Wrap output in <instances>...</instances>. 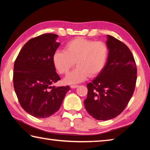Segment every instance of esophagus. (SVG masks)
I'll list each match as a JSON object with an SVG mask.
<instances>
[{"mask_svg":"<svg viewBox=\"0 0 150 150\" xmlns=\"http://www.w3.org/2000/svg\"><path fill=\"white\" fill-rule=\"evenodd\" d=\"M70 87L71 88H75L78 87V85H71Z\"/></svg>","mask_w":150,"mask_h":150,"instance_id":"1","label":"esophagus"}]
</instances>
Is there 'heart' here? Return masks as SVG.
<instances>
[{
    "label": "heart",
    "mask_w": 150,
    "mask_h": 150,
    "mask_svg": "<svg viewBox=\"0 0 150 150\" xmlns=\"http://www.w3.org/2000/svg\"><path fill=\"white\" fill-rule=\"evenodd\" d=\"M108 52L105 42L78 37L65 44V51H55L53 63L59 74L66 75L76 63L77 67L64 80L67 84H75L101 73L107 62Z\"/></svg>",
    "instance_id": "b5f03b06"
}]
</instances>
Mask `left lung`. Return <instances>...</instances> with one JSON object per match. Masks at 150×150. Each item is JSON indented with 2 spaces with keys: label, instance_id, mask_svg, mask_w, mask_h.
I'll list each match as a JSON object with an SVG mask.
<instances>
[{
  "label": "left lung",
  "instance_id": "1",
  "mask_svg": "<svg viewBox=\"0 0 150 150\" xmlns=\"http://www.w3.org/2000/svg\"><path fill=\"white\" fill-rule=\"evenodd\" d=\"M109 50L103 70L87 84L85 109L98 120H108L120 115L133 95L137 68L132 54L120 40L107 35Z\"/></svg>",
  "mask_w": 150,
  "mask_h": 150
}]
</instances>
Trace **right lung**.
<instances>
[{"label":"right lung","instance_id":"obj_1","mask_svg":"<svg viewBox=\"0 0 150 150\" xmlns=\"http://www.w3.org/2000/svg\"><path fill=\"white\" fill-rule=\"evenodd\" d=\"M57 35L44 34L28 41L14 62L13 83L20 105L34 117L44 118L59 110L69 86H52L60 80L53 54L60 45Z\"/></svg>","mask_w":150,"mask_h":150}]
</instances>
